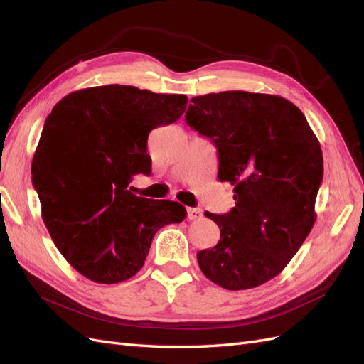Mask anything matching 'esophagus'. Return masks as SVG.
<instances>
[{"label": "esophagus", "instance_id": "34e87169", "mask_svg": "<svg viewBox=\"0 0 364 364\" xmlns=\"http://www.w3.org/2000/svg\"><path fill=\"white\" fill-rule=\"evenodd\" d=\"M186 217H188V220H200L203 217V213L200 208H188L186 209Z\"/></svg>", "mask_w": 364, "mask_h": 364}]
</instances>
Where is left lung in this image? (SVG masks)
<instances>
[{
	"mask_svg": "<svg viewBox=\"0 0 364 364\" xmlns=\"http://www.w3.org/2000/svg\"><path fill=\"white\" fill-rule=\"evenodd\" d=\"M191 103L186 123L214 142L218 179L235 193L228 214L205 213L220 240L197 261L226 290L258 287L284 270L316 222L321 144L301 109L279 95L225 91Z\"/></svg>",
	"mask_w": 364,
	"mask_h": 364,
	"instance_id": "obj_1",
	"label": "left lung"
}]
</instances>
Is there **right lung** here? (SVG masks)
<instances>
[{"mask_svg":"<svg viewBox=\"0 0 364 364\" xmlns=\"http://www.w3.org/2000/svg\"><path fill=\"white\" fill-rule=\"evenodd\" d=\"M186 103L182 94L106 85L68 94L47 117L31 179L54 245L87 279L132 278L158 230L185 218L181 203L127 186L132 176L150 173V130L179 119Z\"/></svg>","mask_w":364,"mask_h":364,"instance_id":"obj_1","label":"right lung"}]
</instances>
